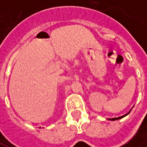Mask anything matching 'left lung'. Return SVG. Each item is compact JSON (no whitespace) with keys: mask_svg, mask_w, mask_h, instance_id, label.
I'll use <instances>...</instances> for the list:
<instances>
[{"mask_svg":"<svg viewBox=\"0 0 147 147\" xmlns=\"http://www.w3.org/2000/svg\"><path fill=\"white\" fill-rule=\"evenodd\" d=\"M130 112H131V110H130L129 112L127 113L124 114L123 116H121V117H115V118H109V119H108V120H120V119H121V118H123V117H126L127 115H128V114H129Z\"/></svg>","mask_w":147,"mask_h":147,"instance_id":"8db88e82","label":"left lung"}]
</instances>
